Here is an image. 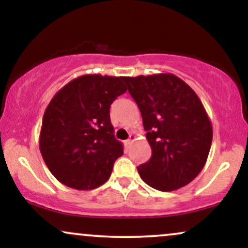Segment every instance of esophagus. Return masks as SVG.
Listing matches in <instances>:
<instances>
[{
  "instance_id": "obj_1",
  "label": "esophagus",
  "mask_w": 248,
  "mask_h": 248,
  "mask_svg": "<svg viewBox=\"0 0 248 248\" xmlns=\"http://www.w3.org/2000/svg\"><path fill=\"white\" fill-rule=\"evenodd\" d=\"M134 141H135V136H134V135H130V136H129V139H128V140L126 141L127 146H130V144H132Z\"/></svg>"
}]
</instances>
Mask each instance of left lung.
Masks as SVG:
<instances>
[{"label":"left lung","mask_w":248,"mask_h":248,"mask_svg":"<svg viewBox=\"0 0 248 248\" xmlns=\"http://www.w3.org/2000/svg\"><path fill=\"white\" fill-rule=\"evenodd\" d=\"M138 104L152 157L138 167L141 178L160 191L189 184L202 171L212 142V124L189 85L171 73L124 77Z\"/></svg>","instance_id":"1"}]
</instances>
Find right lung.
<instances>
[{
  "label": "right lung",
  "mask_w": 248,
  "mask_h": 248,
  "mask_svg": "<svg viewBox=\"0 0 248 248\" xmlns=\"http://www.w3.org/2000/svg\"><path fill=\"white\" fill-rule=\"evenodd\" d=\"M126 91L122 77L86 75L65 85L47 105L39 149L51 173L64 186L92 190L109 178L124 154L109 107Z\"/></svg>",
  "instance_id": "1"
}]
</instances>
